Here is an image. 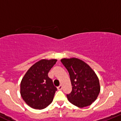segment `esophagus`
I'll return each mask as SVG.
<instances>
[{"instance_id": "1", "label": "esophagus", "mask_w": 121, "mask_h": 121, "mask_svg": "<svg viewBox=\"0 0 121 121\" xmlns=\"http://www.w3.org/2000/svg\"><path fill=\"white\" fill-rule=\"evenodd\" d=\"M62 89H63V86H62V85H60L59 86L57 87V89H58V90H62Z\"/></svg>"}]
</instances>
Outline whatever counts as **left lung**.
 Instances as JSON below:
<instances>
[{
    "mask_svg": "<svg viewBox=\"0 0 121 121\" xmlns=\"http://www.w3.org/2000/svg\"><path fill=\"white\" fill-rule=\"evenodd\" d=\"M61 62L69 72L72 86L71 92L67 95L69 101L78 108L91 105L100 90L99 78L95 71L78 58H63Z\"/></svg>",
    "mask_w": 121,
    "mask_h": 121,
    "instance_id": "obj_1",
    "label": "left lung"
}]
</instances>
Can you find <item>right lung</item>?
Instances as JSON below:
<instances>
[{
  "instance_id": "obj_1",
  "label": "right lung",
  "mask_w": 121,
  "mask_h": 121,
  "mask_svg": "<svg viewBox=\"0 0 121 121\" xmlns=\"http://www.w3.org/2000/svg\"><path fill=\"white\" fill-rule=\"evenodd\" d=\"M56 59H43L29 68L21 83V95L31 108L43 109L53 100L57 89L48 73L57 62Z\"/></svg>"
}]
</instances>
